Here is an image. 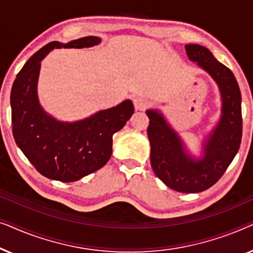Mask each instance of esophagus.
Masks as SVG:
<instances>
[{
	"label": "esophagus",
	"mask_w": 253,
	"mask_h": 253,
	"mask_svg": "<svg viewBox=\"0 0 253 253\" xmlns=\"http://www.w3.org/2000/svg\"><path fill=\"white\" fill-rule=\"evenodd\" d=\"M133 106L136 110H143L147 106V101L143 98H136L133 99Z\"/></svg>",
	"instance_id": "34e87169"
}]
</instances>
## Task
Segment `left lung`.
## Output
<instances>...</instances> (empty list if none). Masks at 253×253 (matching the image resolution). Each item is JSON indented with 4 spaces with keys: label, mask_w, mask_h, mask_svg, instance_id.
<instances>
[{
    "label": "left lung",
    "mask_w": 253,
    "mask_h": 253,
    "mask_svg": "<svg viewBox=\"0 0 253 253\" xmlns=\"http://www.w3.org/2000/svg\"><path fill=\"white\" fill-rule=\"evenodd\" d=\"M189 60L196 62L219 86L221 117L203 145V157L188 154L178 133L157 109H148L147 127L151 165L169 188L183 193L205 191L219 181L237 154L242 139V96L230 69L220 63L206 47L185 44Z\"/></svg>",
    "instance_id": "left-lung-1"
}]
</instances>
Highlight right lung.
<instances>
[{"label": "right lung", "mask_w": 253, "mask_h": 253, "mask_svg": "<svg viewBox=\"0 0 253 253\" xmlns=\"http://www.w3.org/2000/svg\"><path fill=\"white\" fill-rule=\"evenodd\" d=\"M100 42L98 37H84L68 43L53 41L26 62L13 82L10 95L13 138L31 164L47 178L75 182L102 168L112 157L113 134L126 126L134 112L131 100H124L87 119L62 122L40 106L37 86L44 56L55 48H87Z\"/></svg>", "instance_id": "right-lung-1"}]
</instances>
